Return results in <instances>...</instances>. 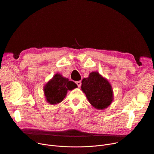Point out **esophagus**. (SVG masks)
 Wrapping results in <instances>:
<instances>
[{
  "label": "esophagus",
  "mask_w": 154,
  "mask_h": 154,
  "mask_svg": "<svg viewBox=\"0 0 154 154\" xmlns=\"http://www.w3.org/2000/svg\"><path fill=\"white\" fill-rule=\"evenodd\" d=\"M75 83H76V84L77 85V86L79 87H80V86H81V84H82V82H81V81H77V82H75Z\"/></svg>",
  "instance_id": "obj_1"
}]
</instances>
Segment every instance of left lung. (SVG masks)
I'll list each match as a JSON object with an SVG mask.
<instances>
[{
	"mask_svg": "<svg viewBox=\"0 0 154 154\" xmlns=\"http://www.w3.org/2000/svg\"><path fill=\"white\" fill-rule=\"evenodd\" d=\"M82 91L91 105L97 109L107 108L113 100L112 87L98 72H91L82 80Z\"/></svg>",
	"mask_w": 154,
	"mask_h": 154,
	"instance_id": "left-lung-1",
	"label": "left lung"
}]
</instances>
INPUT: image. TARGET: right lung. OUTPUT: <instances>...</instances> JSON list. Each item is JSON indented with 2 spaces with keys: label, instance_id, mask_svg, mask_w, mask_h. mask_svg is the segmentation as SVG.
<instances>
[{
  "label": "right lung",
  "instance_id": "obj_1",
  "mask_svg": "<svg viewBox=\"0 0 154 154\" xmlns=\"http://www.w3.org/2000/svg\"><path fill=\"white\" fill-rule=\"evenodd\" d=\"M77 85L68 79L60 74H55L52 79L44 87V91L47 102L50 104H57L63 100L67 91H72Z\"/></svg>",
  "mask_w": 154,
  "mask_h": 154
}]
</instances>
